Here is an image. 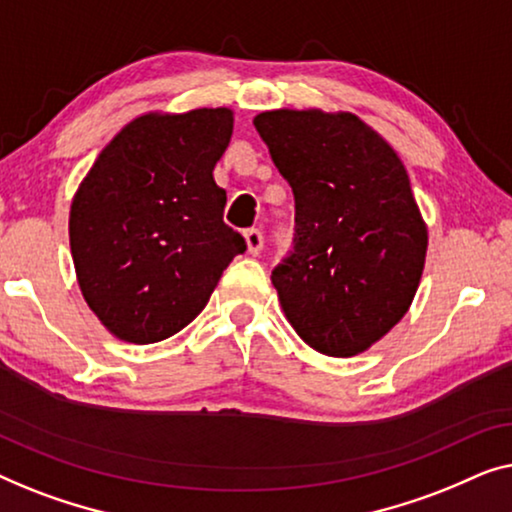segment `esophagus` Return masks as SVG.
<instances>
[{
  "label": "esophagus",
  "instance_id": "1",
  "mask_svg": "<svg viewBox=\"0 0 512 512\" xmlns=\"http://www.w3.org/2000/svg\"><path fill=\"white\" fill-rule=\"evenodd\" d=\"M243 236H246V246H248V253L250 255L262 253L264 236H262V232H259V229H246V232H243Z\"/></svg>",
  "mask_w": 512,
  "mask_h": 512
}]
</instances>
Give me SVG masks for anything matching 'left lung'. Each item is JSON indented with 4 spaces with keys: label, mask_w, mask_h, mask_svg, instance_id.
Masks as SVG:
<instances>
[{
    "label": "left lung",
    "mask_w": 512,
    "mask_h": 512,
    "mask_svg": "<svg viewBox=\"0 0 512 512\" xmlns=\"http://www.w3.org/2000/svg\"><path fill=\"white\" fill-rule=\"evenodd\" d=\"M253 122L297 208L294 250L271 273L285 318L322 355H359L406 315L422 278L429 236L408 171L355 113Z\"/></svg>",
    "instance_id": "left-lung-1"
}]
</instances>
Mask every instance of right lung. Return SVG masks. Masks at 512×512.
<instances>
[{
	"instance_id": "1",
	"label": "right lung",
	"mask_w": 512,
	"mask_h": 512,
	"mask_svg": "<svg viewBox=\"0 0 512 512\" xmlns=\"http://www.w3.org/2000/svg\"><path fill=\"white\" fill-rule=\"evenodd\" d=\"M232 109L143 113L113 136L71 199L69 246L90 311L115 338L157 343L190 325L246 250L213 181Z\"/></svg>"
}]
</instances>
